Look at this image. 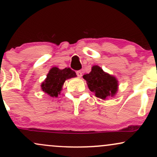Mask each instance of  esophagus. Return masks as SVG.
Listing matches in <instances>:
<instances>
[{"instance_id": "esophagus-1", "label": "esophagus", "mask_w": 157, "mask_h": 157, "mask_svg": "<svg viewBox=\"0 0 157 157\" xmlns=\"http://www.w3.org/2000/svg\"><path fill=\"white\" fill-rule=\"evenodd\" d=\"M77 77H82V72L81 71H77Z\"/></svg>"}]
</instances>
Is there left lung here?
<instances>
[{
	"mask_svg": "<svg viewBox=\"0 0 157 157\" xmlns=\"http://www.w3.org/2000/svg\"><path fill=\"white\" fill-rule=\"evenodd\" d=\"M89 90L94 93L95 96L102 100L114 97L118 91V80L113 75L105 72L97 65L91 67L89 74L83 76Z\"/></svg>",
	"mask_w": 157,
	"mask_h": 157,
	"instance_id": "1",
	"label": "left lung"
}]
</instances>
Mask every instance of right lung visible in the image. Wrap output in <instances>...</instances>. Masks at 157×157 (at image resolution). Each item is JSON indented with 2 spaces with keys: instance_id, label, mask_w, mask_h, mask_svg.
<instances>
[{
  "instance_id": "obj_1",
  "label": "right lung",
  "mask_w": 157,
  "mask_h": 157,
  "mask_svg": "<svg viewBox=\"0 0 157 157\" xmlns=\"http://www.w3.org/2000/svg\"><path fill=\"white\" fill-rule=\"evenodd\" d=\"M76 77L75 71L69 68L60 69L57 67H52L46 75V78L41 83V89L50 97H57L60 94L65 81Z\"/></svg>"
}]
</instances>
